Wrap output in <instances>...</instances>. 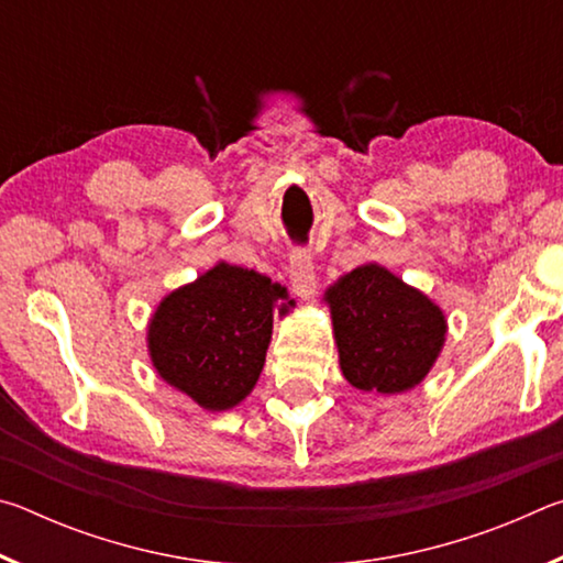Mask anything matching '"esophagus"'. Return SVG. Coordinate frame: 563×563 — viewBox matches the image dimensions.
Returning a JSON list of instances; mask_svg holds the SVG:
<instances>
[{"label": "esophagus", "instance_id": "34e87169", "mask_svg": "<svg viewBox=\"0 0 563 563\" xmlns=\"http://www.w3.org/2000/svg\"><path fill=\"white\" fill-rule=\"evenodd\" d=\"M290 283L292 290L300 300H310L316 295V271H312V258L310 251H302V247H295L290 255Z\"/></svg>", "mask_w": 563, "mask_h": 563}]
</instances>
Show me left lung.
<instances>
[{
  "instance_id": "left-lung-1",
  "label": "left lung",
  "mask_w": 563,
  "mask_h": 563,
  "mask_svg": "<svg viewBox=\"0 0 563 563\" xmlns=\"http://www.w3.org/2000/svg\"><path fill=\"white\" fill-rule=\"evenodd\" d=\"M340 369L362 393L397 395L430 375L446 318L422 290L379 263H365L325 290Z\"/></svg>"
}]
</instances>
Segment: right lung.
<instances>
[{
    "mask_svg": "<svg viewBox=\"0 0 563 563\" xmlns=\"http://www.w3.org/2000/svg\"><path fill=\"white\" fill-rule=\"evenodd\" d=\"M295 308L268 275L216 263L170 290L148 320L151 365L208 412H225L253 393L273 335V316Z\"/></svg>",
    "mask_w": 563,
    "mask_h": 563,
    "instance_id": "right-lung-1",
    "label": "right lung"
}]
</instances>
